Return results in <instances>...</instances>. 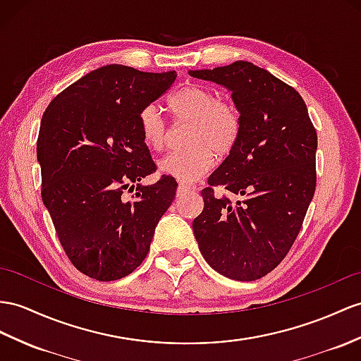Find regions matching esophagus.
Listing matches in <instances>:
<instances>
[{
	"instance_id": "obj_1",
	"label": "esophagus",
	"mask_w": 361,
	"mask_h": 361,
	"mask_svg": "<svg viewBox=\"0 0 361 361\" xmlns=\"http://www.w3.org/2000/svg\"><path fill=\"white\" fill-rule=\"evenodd\" d=\"M191 190H195V188H192L191 185H185V183L180 182L179 185H178V191H176V192H178V196H183V195H185V192H188Z\"/></svg>"
}]
</instances>
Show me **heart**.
Masks as SVG:
<instances>
[{"instance_id":"obj_1","label":"heart","mask_w":361,"mask_h":361,"mask_svg":"<svg viewBox=\"0 0 361 361\" xmlns=\"http://www.w3.org/2000/svg\"><path fill=\"white\" fill-rule=\"evenodd\" d=\"M166 105L176 121L190 122L185 135L188 147L165 154L157 169L178 180L195 182L213 166V153L224 157L234 148L240 133L239 113L231 104L219 101L214 93L192 85L176 90ZM139 130L148 147L162 150L166 126L156 105L140 110Z\"/></svg>"}]
</instances>
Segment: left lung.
I'll list each match as a JSON object with an SVG mask.
<instances>
[{"mask_svg": "<svg viewBox=\"0 0 361 361\" xmlns=\"http://www.w3.org/2000/svg\"><path fill=\"white\" fill-rule=\"evenodd\" d=\"M188 75L231 92L240 119L234 148L202 190L192 231L211 268L252 282L283 260L300 231L315 191L317 133L302 96L265 68L235 61ZM213 186L241 199L217 198Z\"/></svg>", "mask_w": 361, "mask_h": 361, "instance_id": "8db88e82", "label": "left lung"}]
</instances>
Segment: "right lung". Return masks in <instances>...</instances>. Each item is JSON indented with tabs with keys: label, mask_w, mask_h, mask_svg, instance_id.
<instances>
[{
	"label": "right lung",
	"mask_w": 361,
	"mask_h": 361,
	"mask_svg": "<svg viewBox=\"0 0 361 361\" xmlns=\"http://www.w3.org/2000/svg\"><path fill=\"white\" fill-rule=\"evenodd\" d=\"M176 76L109 64L68 85L42 114V202L70 262L99 282L126 277L142 263L176 196L171 176L140 183L154 162L139 130L140 110ZM126 190L135 192L131 200Z\"/></svg>",
	"instance_id": "right-lung-1"
}]
</instances>
